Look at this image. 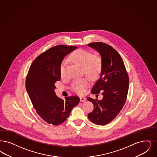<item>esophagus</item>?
I'll return each instance as SVG.
<instances>
[{
	"instance_id": "34e87169",
	"label": "esophagus",
	"mask_w": 157,
	"mask_h": 157,
	"mask_svg": "<svg viewBox=\"0 0 157 157\" xmlns=\"http://www.w3.org/2000/svg\"><path fill=\"white\" fill-rule=\"evenodd\" d=\"M80 101L81 102H84V101H86V98H83V97H80Z\"/></svg>"
}]
</instances>
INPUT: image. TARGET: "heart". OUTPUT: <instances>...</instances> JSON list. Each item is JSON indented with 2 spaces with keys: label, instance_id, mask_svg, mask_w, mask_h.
I'll use <instances>...</instances> for the list:
<instances>
[{
  "label": "heart",
  "instance_id": "obj_1",
  "mask_svg": "<svg viewBox=\"0 0 157 157\" xmlns=\"http://www.w3.org/2000/svg\"><path fill=\"white\" fill-rule=\"evenodd\" d=\"M69 59L76 65L82 67L84 72L90 78H94L101 74L102 69V59L97 55H92L88 51L78 49L74 51L69 57ZM65 62L63 61L60 67V74L63 76L65 71ZM89 85L88 78L77 79L72 83L73 91L79 94H83Z\"/></svg>",
  "mask_w": 157,
  "mask_h": 157
}]
</instances>
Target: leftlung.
<instances>
[{
	"label": "left lung",
	"instance_id": "left-lung-1",
	"mask_svg": "<svg viewBox=\"0 0 157 157\" xmlns=\"http://www.w3.org/2000/svg\"><path fill=\"white\" fill-rule=\"evenodd\" d=\"M97 51L102 59L100 78L94 83L91 92H101V100L88 98L94 109L88 114L89 119L98 125H106L119 113L125 104L129 87V78L123 61L112 47L95 42L88 44Z\"/></svg>",
	"mask_w": 157,
	"mask_h": 157
}]
</instances>
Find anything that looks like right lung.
<instances>
[{
	"label": "right lung",
	"mask_w": 157,
	"mask_h": 157,
	"mask_svg": "<svg viewBox=\"0 0 157 157\" xmlns=\"http://www.w3.org/2000/svg\"><path fill=\"white\" fill-rule=\"evenodd\" d=\"M77 47L58 45L40 55L32 63L25 80V88L38 114L48 124L59 125L78 105V96H56L55 83L61 79L60 67L64 57Z\"/></svg>",
	"instance_id": "add662e5"
}]
</instances>
